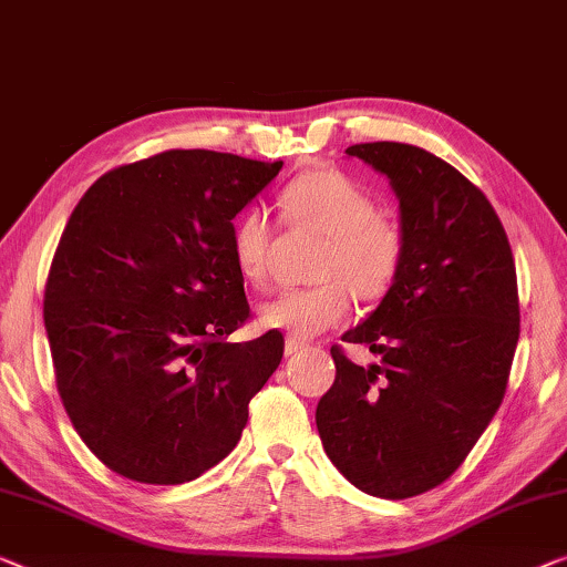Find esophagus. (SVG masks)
<instances>
[{"instance_id":"obj_1","label":"esophagus","mask_w":567,"mask_h":567,"mask_svg":"<svg viewBox=\"0 0 567 567\" xmlns=\"http://www.w3.org/2000/svg\"><path fill=\"white\" fill-rule=\"evenodd\" d=\"M307 350V342H301L297 338H289L286 340V355H297V352Z\"/></svg>"}]
</instances>
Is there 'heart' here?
Wrapping results in <instances>:
<instances>
[{"label":"heart","instance_id":"1","mask_svg":"<svg viewBox=\"0 0 567 567\" xmlns=\"http://www.w3.org/2000/svg\"><path fill=\"white\" fill-rule=\"evenodd\" d=\"M281 215L291 227L327 235L315 264L319 284L281 291L260 307L264 324L303 340L342 324L352 293L379 301L399 281L406 264V233L379 215V204L338 168H311L281 192ZM278 227L266 209H245L233 225V258L245 281L264 289L270 281Z\"/></svg>","mask_w":567,"mask_h":567}]
</instances>
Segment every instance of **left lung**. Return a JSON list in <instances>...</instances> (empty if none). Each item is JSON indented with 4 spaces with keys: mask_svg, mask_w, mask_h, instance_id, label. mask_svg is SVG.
Here are the masks:
<instances>
[{
    "mask_svg": "<svg viewBox=\"0 0 567 567\" xmlns=\"http://www.w3.org/2000/svg\"><path fill=\"white\" fill-rule=\"evenodd\" d=\"M344 153L389 176L409 248L379 309L342 334L381 363L355 365L332 344L317 430L363 494L420 496L461 467L504 401L519 340L512 245L486 194L437 155L406 143Z\"/></svg>",
    "mask_w": 567,
    "mask_h": 567,
    "instance_id": "8db88e82",
    "label": "left lung"
}]
</instances>
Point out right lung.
Segmentation results:
<instances>
[{
	"label": "right lung",
	"instance_id": "right-lung-1",
	"mask_svg": "<svg viewBox=\"0 0 567 567\" xmlns=\"http://www.w3.org/2000/svg\"><path fill=\"white\" fill-rule=\"evenodd\" d=\"M284 161L166 151L89 186L48 270L43 319L65 414L130 481L176 486L233 453L284 334L250 319L233 219Z\"/></svg>",
	"mask_w": 567,
	"mask_h": 567
}]
</instances>
